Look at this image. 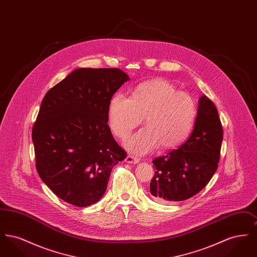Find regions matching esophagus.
<instances>
[{"label":"esophagus","instance_id":"obj_1","mask_svg":"<svg viewBox=\"0 0 257 257\" xmlns=\"http://www.w3.org/2000/svg\"><path fill=\"white\" fill-rule=\"evenodd\" d=\"M139 161H140V159L137 158V157H135L133 155H128V156L126 157V159H125V162L128 163V164H138Z\"/></svg>","mask_w":257,"mask_h":257}]
</instances>
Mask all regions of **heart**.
<instances>
[{
	"mask_svg": "<svg viewBox=\"0 0 257 257\" xmlns=\"http://www.w3.org/2000/svg\"><path fill=\"white\" fill-rule=\"evenodd\" d=\"M145 116L147 127L126 143V147L137 154H146L159 146L171 149L183 144L195 124L196 103L163 79L139 85L132 97L116 93L110 99L109 125L120 140L131 134Z\"/></svg>",
	"mask_w": 257,
	"mask_h": 257,
	"instance_id": "1",
	"label": "heart"
}]
</instances>
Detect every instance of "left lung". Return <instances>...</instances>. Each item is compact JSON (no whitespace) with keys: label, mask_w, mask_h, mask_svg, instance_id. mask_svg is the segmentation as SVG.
Returning a JSON list of instances; mask_svg holds the SVG:
<instances>
[{"label":"left lung","mask_w":257,"mask_h":257,"mask_svg":"<svg viewBox=\"0 0 257 257\" xmlns=\"http://www.w3.org/2000/svg\"><path fill=\"white\" fill-rule=\"evenodd\" d=\"M223 137L219 112L205 95L199 99L195 128L177 149L153 160L150 194L156 201H182L199 193L218 169Z\"/></svg>","instance_id":"1"}]
</instances>
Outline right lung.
I'll return each instance as SVG.
<instances>
[{
    "instance_id": "obj_1",
    "label": "right lung",
    "mask_w": 257,
    "mask_h": 257,
    "mask_svg": "<svg viewBox=\"0 0 257 257\" xmlns=\"http://www.w3.org/2000/svg\"><path fill=\"white\" fill-rule=\"evenodd\" d=\"M128 80L118 68H78L41 102L32 132L37 172L72 205L97 202L112 168L126 158L108 120L110 99Z\"/></svg>"
}]
</instances>
